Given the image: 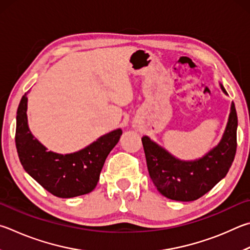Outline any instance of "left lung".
I'll use <instances>...</instances> for the list:
<instances>
[{
    "mask_svg": "<svg viewBox=\"0 0 250 250\" xmlns=\"http://www.w3.org/2000/svg\"><path fill=\"white\" fill-rule=\"evenodd\" d=\"M221 85L225 94L226 90ZM237 113L232 103L228 125L220 143L194 161H181L149 139L142 138L148 174L158 191L176 201H193L228 174L237 147Z\"/></svg>",
    "mask_w": 250,
    "mask_h": 250,
    "instance_id": "left-lung-1",
    "label": "left lung"
}]
</instances>
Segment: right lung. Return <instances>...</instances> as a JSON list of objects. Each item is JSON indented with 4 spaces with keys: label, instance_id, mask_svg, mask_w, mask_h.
<instances>
[{
    "label": "right lung",
    "instance_id": "1",
    "mask_svg": "<svg viewBox=\"0 0 250 250\" xmlns=\"http://www.w3.org/2000/svg\"><path fill=\"white\" fill-rule=\"evenodd\" d=\"M27 101L25 94L18 105L15 133L18 157L27 174L59 198H73L93 191L122 130H113L75 153L63 155L47 151L28 128Z\"/></svg>",
    "mask_w": 250,
    "mask_h": 250
}]
</instances>
